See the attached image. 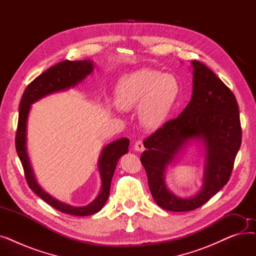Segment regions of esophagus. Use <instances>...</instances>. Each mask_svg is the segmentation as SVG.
I'll return each instance as SVG.
<instances>
[{
	"label": "esophagus",
	"instance_id": "obj_1",
	"mask_svg": "<svg viewBox=\"0 0 256 256\" xmlns=\"http://www.w3.org/2000/svg\"><path fill=\"white\" fill-rule=\"evenodd\" d=\"M134 148H135V150H137V152L144 150V145H143L142 140H137L135 142V145H134Z\"/></svg>",
	"mask_w": 256,
	"mask_h": 256
}]
</instances>
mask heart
<instances>
[{
	"label": "heart",
	"mask_w": 256,
	"mask_h": 256,
	"mask_svg": "<svg viewBox=\"0 0 256 256\" xmlns=\"http://www.w3.org/2000/svg\"><path fill=\"white\" fill-rule=\"evenodd\" d=\"M180 92L178 80L160 70L143 68L121 78L115 87V104L121 110L139 104V117L147 128L162 124Z\"/></svg>",
	"instance_id": "b5f03b06"
}]
</instances>
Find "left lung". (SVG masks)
I'll use <instances>...</instances> for the list:
<instances>
[{
    "mask_svg": "<svg viewBox=\"0 0 256 256\" xmlns=\"http://www.w3.org/2000/svg\"><path fill=\"white\" fill-rule=\"evenodd\" d=\"M192 98L180 115L144 140L141 154L152 195L158 206L171 212H189L204 206L230 180L242 143L238 106L234 94L206 65L193 60ZM201 138L207 150L205 184L191 198L168 191L166 167L190 140Z\"/></svg>",
    "mask_w": 256,
    "mask_h": 256,
    "instance_id": "1",
    "label": "left lung"
}]
</instances>
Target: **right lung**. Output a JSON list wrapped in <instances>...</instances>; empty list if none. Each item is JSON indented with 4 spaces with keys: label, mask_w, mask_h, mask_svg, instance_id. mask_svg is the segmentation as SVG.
Masks as SVG:
<instances>
[{
    "label": "right lung",
    "mask_w": 256,
    "mask_h": 256,
    "mask_svg": "<svg viewBox=\"0 0 256 256\" xmlns=\"http://www.w3.org/2000/svg\"><path fill=\"white\" fill-rule=\"evenodd\" d=\"M93 70V64L89 60L83 61H70L65 60L54 65L48 70L38 76L26 86L20 104L18 124L16 136V148L22 162L24 178L30 189L36 193L46 204L52 206L59 212L74 214V216H90V214L100 212L110 195L111 182L118 160L121 156L128 152L130 140L121 138L109 145H106L100 158L98 168L102 178V190L98 196L86 206H72L60 202L46 193L36 182L33 176V171L26 150V118L30 111V106L42 98L52 92L64 90L76 86L80 80H83Z\"/></svg>",
    "instance_id": "right-lung-1"
}]
</instances>
